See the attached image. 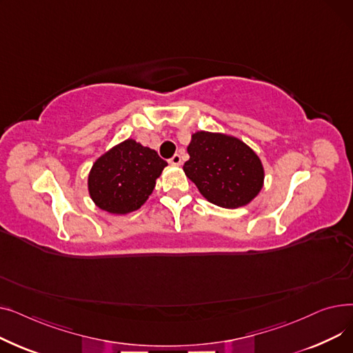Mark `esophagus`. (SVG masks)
Here are the masks:
<instances>
[{
    "instance_id": "esophagus-1",
    "label": "esophagus",
    "mask_w": 353,
    "mask_h": 353,
    "mask_svg": "<svg viewBox=\"0 0 353 353\" xmlns=\"http://www.w3.org/2000/svg\"><path fill=\"white\" fill-rule=\"evenodd\" d=\"M169 163L173 164V165H180V164H181V157H180V154H174V156L169 160Z\"/></svg>"
}]
</instances>
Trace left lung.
Instances as JSON below:
<instances>
[{
    "label": "left lung",
    "instance_id": "obj_1",
    "mask_svg": "<svg viewBox=\"0 0 353 353\" xmlns=\"http://www.w3.org/2000/svg\"><path fill=\"white\" fill-rule=\"evenodd\" d=\"M188 153L190 159L183 165L184 174L219 208H243L263 189L261 157L234 136L200 130L192 134Z\"/></svg>",
    "mask_w": 353,
    "mask_h": 353
}]
</instances>
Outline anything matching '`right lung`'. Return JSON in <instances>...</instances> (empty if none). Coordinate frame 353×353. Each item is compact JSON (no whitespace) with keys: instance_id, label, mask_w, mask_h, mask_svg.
I'll return each instance as SVG.
<instances>
[{"instance_id":"right-lung-1","label":"right lung","mask_w":353,"mask_h":353,"mask_svg":"<svg viewBox=\"0 0 353 353\" xmlns=\"http://www.w3.org/2000/svg\"><path fill=\"white\" fill-rule=\"evenodd\" d=\"M167 161L134 139H127L103 153L91 165L87 188L94 205L110 214L139 210L156 188Z\"/></svg>"}]
</instances>
